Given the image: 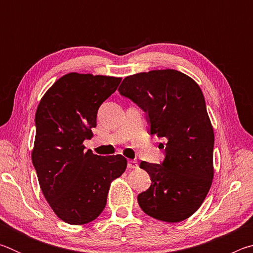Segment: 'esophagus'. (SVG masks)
<instances>
[{
    "label": "esophagus",
    "instance_id": "34e87169",
    "mask_svg": "<svg viewBox=\"0 0 253 253\" xmlns=\"http://www.w3.org/2000/svg\"><path fill=\"white\" fill-rule=\"evenodd\" d=\"M127 168L128 169H137L138 168V164H137L136 161H128V164H127Z\"/></svg>",
    "mask_w": 253,
    "mask_h": 253
}]
</instances>
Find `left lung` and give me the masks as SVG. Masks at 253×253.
Segmentation results:
<instances>
[{
	"mask_svg": "<svg viewBox=\"0 0 253 253\" xmlns=\"http://www.w3.org/2000/svg\"><path fill=\"white\" fill-rule=\"evenodd\" d=\"M118 91L146 113L149 134L168 140L161 164H139L152 181L137 196L140 209L170 223L187 219L213 179L214 134L202 90L190 77L166 69L126 77Z\"/></svg>",
	"mask_w": 253,
	"mask_h": 253,
	"instance_id": "1",
	"label": "left lung"
}]
</instances>
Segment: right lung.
Wrapping results in <instances>:
<instances>
[{"instance_id":"add662e5","label":"right lung","mask_w":253,"mask_h":253,"mask_svg":"<svg viewBox=\"0 0 253 253\" xmlns=\"http://www.w3.org/2000/svg\"><path fill=\"white\" fill-rule=\"evenodd\" d=\"M121 81L72 72L55 81L38 106L32 163L45 200L69 224L97 219L110 183L127 168L124 156H98L83 145L97 126L100 105Z\"/></svg>"}]
</instances>
